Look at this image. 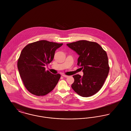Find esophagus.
<instances>
[{
	"mask_svg": "<svg viewBox=\"0 0 131 131\" xmlns=\"http://www.w3.org/2000/svg\"><path fill=\"white\" fill-rule=\"evenodd\" d=\"M62 76L63 77H65V78H67V77H68V76L66 75H65V74H62Z\"/></svg>",
	"mask_w": 131,
	"mask_h": 131,
	"instance_id": "esophagus-1",
	"label": "esophagus"
}]
</instances>
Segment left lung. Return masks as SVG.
Wrapping results in <instances>:
<instances>
[{
	"mask_svg": "<svg viewBox=\"0 0 131 131\" xmlns=\"http://www.w3.org/2000/svg\"><path fill=\"white\" fill-rule=\"evenodd\" d=\"M79 56L77 65L81 67L82 76H73V89L82 97H89L97 93L103 86L110 70L106 52L97 43L81 40L67 44Z\"/></svg>",
	"mask_w": 131,
	"mask_h": 131,
	"instance_id": "8db88e82",
	"label": "left lung"
}]
</instances>
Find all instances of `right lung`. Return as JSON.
I'll return each mask as SVG.
<instances>
[{
  "mask_svg": "<svg viewBox=\"0 0 131 131\" xmlns=\"http://www.w3.org/2000/svg\"><path fill=\"white\" fill-rule=\"evenodd\" d=\"M62 45L41 40L27 45L21 51L17 68L25 86L31 94L45 95L58 83L60 74L46 71L45 66L52 61L56 50Z\"/></svg>",
  "mask_w": 131,
  "mask_h": 131,
  "instance_id": "1",
  "label": "right lung"
}]
</instances>
